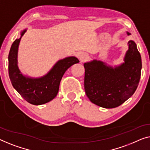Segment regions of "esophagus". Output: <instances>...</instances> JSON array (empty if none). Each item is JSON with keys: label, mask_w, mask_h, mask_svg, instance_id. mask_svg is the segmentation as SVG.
Listing matches in <instances>:
<instances>
[{"label": "esophagus", "mask_w": 150, "mask_h": 150, "mask_svg": "<svg viewBox=\"0 0 150 150\" xmlns=\"http://www.w3.org/2000/svg\"><path fill=\"white\" fill-rule=\"evenodd\" d=\"M79 59L81 62H83V61L86 60L88 59V54L85 53V52H81L79 54Z\"/></svg>", "instance_id": "esophagus-1"}]
</instances>
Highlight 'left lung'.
I'll use <instances>...</instances> for the list:
<instances>
[{
  "label": "left lung",
  "instance_id": "left-lung-1",
  "mask_svg": "<svg viewBox=\"0 0 150 150\" xmlns=\"http://www.w3.org/2000/svg\"><path fill=\"white\" fill-rule=\"evenodd\" d=\"M128 45L124 62L120 64L113 67L96 59L83 64L85 92L94 104L106 109L115 108L135 92L141 77V58L135 42L130 40Z\"/></svg>",
  "mask_w": 150,
  "mask_h": 150
}]
</instances>
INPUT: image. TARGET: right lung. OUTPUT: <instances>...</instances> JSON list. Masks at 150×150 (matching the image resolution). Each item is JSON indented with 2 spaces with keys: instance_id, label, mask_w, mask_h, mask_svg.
<instances>
[{
  "instance_id": "add662e5",
  "label": "right lung",
  "mask_w": 150,
  "mask_h": 150,
  "mask_svg": "<svg viewBox=\"0 0 150 150\" xmlns=\"http://www.w3.org/2000/svg\"><path fill=\"white\" fill-rule=\"evenodd\" d=\"M27 28L21 31V37L16 39L10 49L9 57V75L17 92L24 100L34 105L45 104L55 98L63 75L72 65L79 62L75 56H69L57 61L45 75L39 77L25 75L18 67V48L22 36Z\"/></svg>"
}]
</instances>
